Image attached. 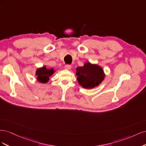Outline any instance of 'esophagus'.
<instances>
[{"mask_svg":"<svg viewBox=\"0 0 146 146\" xmlns=\"http://www.w3.org/2000/svg\"><path fill=\"white\" fill-rule=\"evenodd\" d=\"M64 68L67 70H69V69H70V68H71V66L69 64H66L64 66Z\"/></svg>","mask_w":146,"mask_h":146,"instance_id":"1","label":"esophagus"}]
</instances>
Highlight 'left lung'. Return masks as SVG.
Returning a JSON list of instances; mask_svg holds the SVG:
<instances>
[{
    "instance_id": "8db88e82",
    "label": "left lung",
    "mask_w": 146,
    "mask_h": 146,
    "mask_svg": "<svg viewBox=\"0 0 146 146\" xmlns=\"http://www.w3.org/2000/svg\"><path fill=\"white\" fill-rule=\"evenodd\" d=\"M76 75L79 85L88 90L98 86L105 77L104 69L101 66L92 64L89 61L84 63L82 67H77Z\"/></svg>"
}]
</instances>
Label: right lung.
Instances as JSON below:
<instances>
[{
    "mask_svg": "<svg viewBox=\"0 0 146 146\" xmlns=\"http://www.w3.org/2000/svg\"><path fill=\"white\" fill-rule=\"evenodd\" d=\"M55 70L54 68H47L46 66H44L41 68H37L35 72V76L37 80L41 83H46L49 77L54 75Z\"/></svg>",
    "mask_w": 146,
    "mask_h": 146,
    "instance_id": "1",
    "label": "right lung"
}]
</instances>
